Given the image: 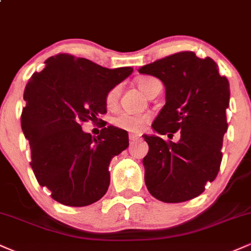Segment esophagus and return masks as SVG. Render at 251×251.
Listing matches in <instances>:
<instances>
[{"label": "esophagus", "instance_id": "esophagus-1", "mask_svg": "<svg viewBox=\"0 0 251 251\" xmlns=\"http://www.w3.org/2000/svg\"><path fill=\"white\" fill-rule=\"evenodd\" d=\"M128 137H129V142H135V140H138V139H139V135H138V134H134V133H131V134H129L128 135Z\"/></svg>", "mask_w": 251, "mask_h": 251}]
</instances>
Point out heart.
Instances as JSON below:
<instances>
[{
    "label": "heart",
    "instance_id": "obj_1",
    "mask_svg": "<svg viewBox=\"0 0 251 251\" xmlns=\"http://www.w3.org/2000/svg\"><path fill=\"white\" fill-rule=\"evenodd\" d=\"M158 80L153 79V77L144 76L139 77L137 80V86L140 91L143 92L145 96H148L151 91L152 87ZM120 86H114L113 88H111L108 91L107 96H106V103L107 106H113L116 105L120 96ZM150 122V117L148 114H132V113H122L119 116L114 118L113 124L117 127L125 129V131L129 132H140L145 128V126L148 125Z\"/></svg>",
    "mask_w": 251,
    "mask_h": 251
}]
</instances>
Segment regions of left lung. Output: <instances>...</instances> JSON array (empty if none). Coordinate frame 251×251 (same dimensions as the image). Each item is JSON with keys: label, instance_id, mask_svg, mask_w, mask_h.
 <instances>
[{"label": "left lung", "instance_id": "obj_1", "mask_svg": "<svg viewBox=\"0 0 251 251\" xmlns=\"http://www.w3.org/2000/svg\"><path fill=\"white\" fill-rule=\"evenodd\" d=\"M139 73L158 77L165 86L166 103L152 124L155 134H144V157L150 194L165 203L200 196L220 171L223 135L227 129L230 87L211 57L180 51L145 65ZM179 130L177 143L165 142ZM171 139V138H170Z\"/></svg>", "mask_w": 251, "mask_h": 251}]
</instances>
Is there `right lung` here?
<instances>
[{
	"label": "right lung",
	"instance_id": "right-lung-1",
	"mask_svg": "<svg viewBox=\"0 0 251 251\" xmlns=\"http://www.w3.org/2000/svg\"><path fill=\"white\" fill-rule=\"evenodd\" d=\"M45 63L24 94L21 126L30 144V166L53 200L68 206L89 205L107 191L109 163L128 148V134L107 126L94 138L81 124L106 113L108 91L133 68L108 70L70 54L50 56Z\"/></svg>",
	"mask_w": 251,
	"mask_h": 251
}]
</instances>
